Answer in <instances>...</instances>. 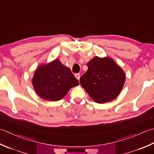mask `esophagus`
Listing matches in <instances>:
<instances>
[{
    "label": "esophagus",
    "mask_w": 154,
    "mask_h": 154,
    "mask_svg": "<svg viewBox=\"0 0 154 154\" xmlns=\"http://www.w3.org/2000/svg\"><path fill=\"white\" fill-rule=\"evenodd\" d=\"M75 77L77 78V79L79 80V79H80V74L79 73H75Z\"/></svg>",
    "instance_id": "obj_1"
}]
</instances>
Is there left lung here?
I'll list each match as a JSON object with an SVG mask.
<instances>
[{"mask_svg": "<svg viewBox=\"0 0 154 154\" xmlns=\"http://www.w3.org/2000/svg\"><path fill=\"white\" fill-rule=\"evenodd\" d=\"M88 69L79 81L93 101L105 103L113 101L124 85L125 73L111 57L96 56L87 63Z\"/></svg>", "mask_w": 154, "mask_h": 154, "instance_id": "8db88e82", "label": "left lung"}]
</instances>
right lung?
<instances>
[{
  "mask_svg": "<svg viewBox=\"0 0 154 154\" xmlns=\"http://www.w3.org/2000/svg\"><path fill=\"white\" fill-rule=\"evenodd\" d=\"M32 84L39 97L56 101L64 97L72 87L79 85V81L70 69L56 59L38 66L33 75Z\"/></svg>",
  "mask_w": 154,
  "mask_h": 154,
  "instance_id": "obj_1",
  "label": "right lung"
}]
</instances>
